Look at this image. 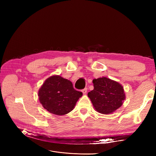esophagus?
<instances>
[{
    "instance_id": "34e87169",
    "label": "esophagus",
    "mask_w": 156,
    "mask_h": 156,
    "mask_svg": "<svg viewBox=\"0 0 156 156\" xmlns=\"http://www.w3.org/2000/svg\"><path fill=\"white\" fill-rule=\"evenodd\" d=\"M82 92L83 93V94H85L87 92V88H85L82 90Z\"/></svg>"
}]
</instances>
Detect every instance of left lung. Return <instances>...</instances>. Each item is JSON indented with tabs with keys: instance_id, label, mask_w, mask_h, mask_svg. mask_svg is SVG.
Returning <instances> with one entry per match:
<instances>
[{
	"instance_id": "8db88e82",
	"label": "left lung",
	"mask_w": 156,
	"mask_h": 156,
	"mask_svg": "<svg viewBox=\"0 0 156 156\" xmlns=\"http://www.w3.org/2000/svg\"><path fill=\"white\" fill-rule=\"evenodd\" d=\"M94 90L88 93L94 108L101 114L108 115L123 104L126 96L120 83L107 77L94 79Z\"/></svg>"
}]
</instances>
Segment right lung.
<instances>
[{
    "label": "right lung",
    "instance_id": "1",
    "mask_svg": "<svg viewBox=\"0 0 156 156\" xmlns=\"http://www.w3.org/2000/svg\"><path fill=\"white\" fill-rule=\"evenodd\" d=\"M83 93L75 90L69 80L60 75L47 79L38 91L42 106L56 115H64L72 111Z\"/></svg>",
    "mask_w": 156,
    "mask_h": 156
}]
</instances>
